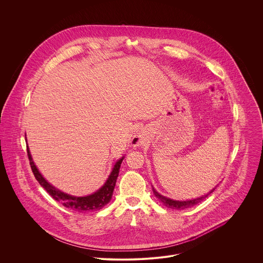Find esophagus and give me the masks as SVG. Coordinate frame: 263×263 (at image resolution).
Wrapping results in <instances>:
<instances>
[{"instance_id":"1","label":"esophagus","mask_w":263,"mask_h":263,"mask_svg":"<svg viewBox=\"0 0 263 263\" xmlns=\"http://www.w3.org/2000/svg\"><path fill=\"white\" fill-rule=\"evenodd\" d=\"M141 140H142V139H141V137H140V136H139V137L137 136V137H135V138H134L133 143L135 144V146H139V145H140V143H141Z\"/></svg>"}]
</instances>
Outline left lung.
<instances>
[{
  "label": "left lung",
  "instance_id": "obj_1",
  "mask_svg": "<svg viewBox=\"0 0 263 263\" xmlns=\"http://www.w3.org/2000/svg\"><path fill=\"white\" fill-rule=\"evenodd\" d=\"M216 189V187L214 189H212L208 194L201 196V197H198V198H194V199H190V200H183V201H179V200H174V199H170L166 196H163L161 195L159 192L156 191V189L153 187V192L155 194V196L161 200V202H163L164 205H166L167 208H170V209H173V210H184V209H187V208H191L195 204H197L198 202H200L201 200H203L209 194H211L214 190Z\"/></svg>",
  "mask_w": 263,
  "mask_h": 263
}]
</instances>
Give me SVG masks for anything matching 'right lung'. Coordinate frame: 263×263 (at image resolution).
<instances>
[{"instance_id": "right-lung-1", "label": "right lung", "mask_w": 263, "mask_h": 263, "mask_svg": "<svg viewBox=\"0 0 263 263\" xmlns=\"http://www.w3.org/2000/svg\"><path fill=\"white\" fill-rule=\"evenodd\" d=\"M27 155L29 158V162H30V167L31 170L36 178L39 184L44 188L49 195L57 201L61 202L64 206L71 209L76 212H91V211H98L101 210L104 205H106L111 197H112L113 190L115 187V183H116V179L118 177V173H119V168L121 165V162L123 160L124 157L120 158L114 165L112 171L109 175V177L107 178L106 182L104 183V185L100 188L99 190H97L96 192H94L93 194L87 195V196H73L70 194H67L65 192H62L61 190L53 187L51 184H49L43 177L42 175L39 173L34 162L32 161V157L30 155L29 149L27 147Z\"/></svg>"}]
</instances>
